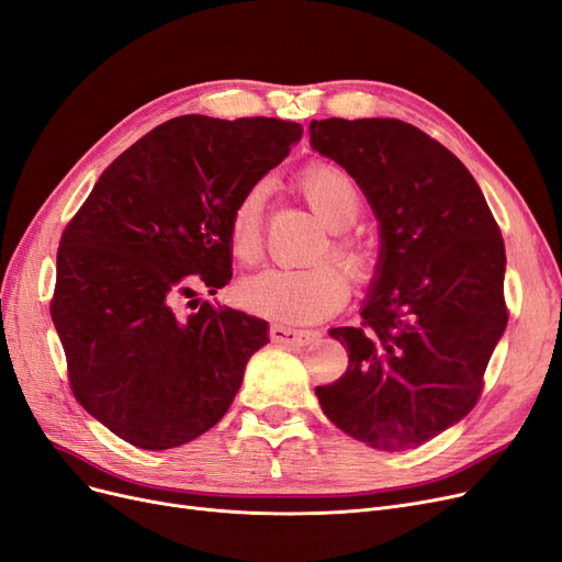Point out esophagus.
<instances>
[{
	"mask_svg": "<svg viewBox=\"0 0 562 562\" xmlns=\"http://www.w3.org/2000/svg\"><path fill=\"white\" fill-rule=\"evenodd\" d=\"M271 337L276 341H280V345H286V347H307L310 341L316 337V333L296 330V328H286V326H273Z\"/></svg>",
	"mask_w": 562,
	"mask_h": 562,
	"instance_id": "1",
	"label": "esophagus"
}]
</instances>
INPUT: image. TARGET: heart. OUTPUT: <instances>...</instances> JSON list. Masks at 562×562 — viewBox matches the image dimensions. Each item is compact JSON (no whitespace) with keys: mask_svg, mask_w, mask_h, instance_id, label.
<instances>
[{"mask_svg":"<svg viewBox=\"0 0 562 562\" xmlns=\"http://www.w3.org/2000/svg\"><path fill=\"white\" fill-rule=\"evenodd\" d=\"M305 198L330 229L349 227L360 213V192L353 179L333 165H314L303 175ZM268 183L257 181L236 202L229 217V246L238 261L255 263L261 255V225ZM330 255L351 278L370 271V255L353 238L330 240ZM238 296L248 310L282 324L326 319L347 303L349 284L339 268L319 261L307 268H263L240 282Z\"/></svg>","mask_w":562,"mask_h":562,"instance_id":"b5f03b06","label":"heart"}]
</instances>
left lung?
Here are the masks:
<instances>
[{"label":"left lung","mask_w":562,"mask_h":562,"mask_svg":"<svg viewBox=\"0 0 562 562\" xmlns=\"http://www.w3.org/2000/svg\"><path fill=\"white\" fill-rule=\"evenodd\" d=\"M310 146L360 186L381 252L358 326L330 328L349 368L314 393L326 418L385 452L469 416L507 326L505 246L463 162L400 119H324Z\"/></svg>","instance_id":"1"}]
</instances>
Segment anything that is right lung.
<instances>
[{
  "instance_id": "right-lung-1",
  "label": "right lung",
  "mask_w": 562,
  "mask_h": 562,
  "mask_svg": "<svg viewBox=\"0 0 562 562\" xmlns=\"http://www.w3.org/2000/svg\"><path fill=\"white\" fill-rule=\"evenodd\" d=\"M301 135L266 116L169 119L105 169L64 229L50 314L72 395L126 443L183 446L232 406L268 322L209 301L181 316L177 303L232 280V211Z\"/></svg>"
}]
</instances>
